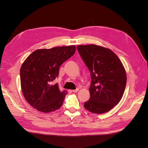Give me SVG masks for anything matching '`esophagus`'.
I'll return each instance as SVG.
<instances>
[{"mask_svg":"<svg viewBox=\"0 0 148 148\" xmlns=\"http://www.w3.org/2000/svg\"><path fill=\"white\" fill-rule=\"evenodd\" d=\"M78 91H79V88H77V89H74V90H72L71 91H72L73 92H77Z\"/></svg>","mask_w":148,"mask_h":148,"instance_id":"obj_1","label":"esophagus"}]
</instances>
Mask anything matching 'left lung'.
I'll return each mask as SVG.
<instances>
[{
  "instance_id": "obj_1",
  "label": "left lung",
  "mask_w": 148,
  "mask_h": 148,
  "mask_svg": "<svg viewBox=\"0 0 148 148\" xmlns=\"http://www.w3.org/2000/svg\"><path fill=\"white\" fill-rule=\"evenodd\" d=\"M77 50L90 71V98L84 108L104 114L117 105L125 91L127 75L119 58L110 49L95 44L78 46Z\"/></svg>"
}]
</instances>
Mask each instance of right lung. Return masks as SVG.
Listing matches in <instances>:
<instances>
[{
  "label": "right lung",
  "mask_w": 148,
  "mask_h": 148,
  "mask_svg": "<svg viewBox=\"0 0 148 148\" xmlns=\"http://www.w3.org/2000/svg\"><path fill=\"white\" fill-rule=\"evenodd\" d=\"M75 46L38 49L26 58L20 69L21 87L29 104L44 113L59 109L67 94L52 82L59 76L60 65L72 56Z\"/></svg>",
  "instance_id": "right-lung-1"
}]
</instances>
